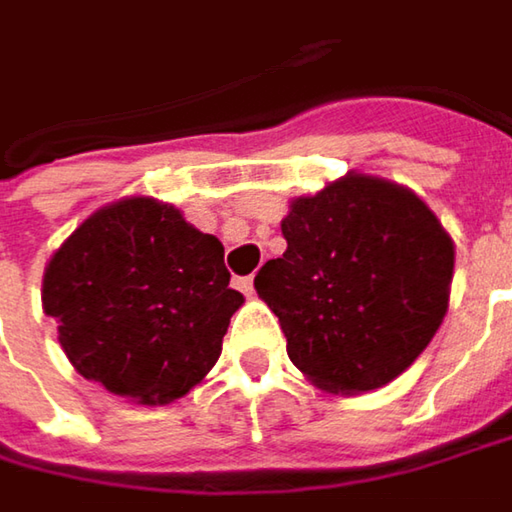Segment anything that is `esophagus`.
Returning a JSON list of instances; mask_svg holds the SVG:
<instances>
[{
	"instance_id": "esophagus-1",
	"label": "esophagus",
	"mask_w": 512,
	"mask_h": 512,
	"mask_svg": "<svg viewBox=\"0 0 512 512\" xmlns=\"http://www.w3.org/2000/svg\"><path fill=\"white\" fill-rule=\"evenodd\" d=\"M236 288L241 291V294H253V276H241V279H236Z\"/></svg>"
}]
</instances>
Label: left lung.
Here are the masks:
<instances>
[{
	"label": "left lung",
	"instance_id": "obj_1",
	"mask_svg": "<svg viewBox=\"0 0 512 512\" xmlns=\"http://www.w3.org/2000/svg\"><path fill=\"white\" fill-rule=\"evenodd\" d=\"M288 241L256 274L294 367L326 393H364L402 376L440 329L455 241L408 186L349 171L294 198Z\"/></svg>",
	"mask_w": 512,
	"mask_h": 512
}]
</instances>
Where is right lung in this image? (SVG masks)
I'll use <instances>...</instances> for the list:
<instances>
[{"instance_id": "add662e5", "label": "right lung", "mask_w": 512, "mask_h": 512, "mask_svg": "<svg viewBox=\"0 0 512 512\" xmlns=\"http://www.w3.org/2000/svg\"><path fill=\"white\" fill-rule=\"evenodd\" d=\"M241 303L224 244L148 195L95 209L43 274V311L69 364L139 405L201 384Z\"/></svg>"}]
</instances>
